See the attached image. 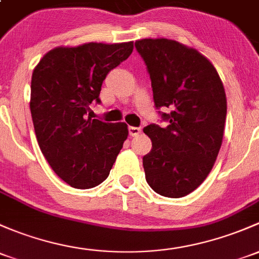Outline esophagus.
<instances>
[{
  "label": "esophagus",
  "instance_id": "1",
  "mask_svg": "<svg viewBox=\"0 0 259 259\" xmlns=\"http://www.w3.org/2000/svg\"><path fill=\"white\" fill-rule=\"evenodd\" d=\"M141 133V129L140 127H137V126H129V134L132 135V137H135V135L140 134Z\"/></svg>",
  "mask_w": 259,
  "mask_h": 259
}]
</instances>
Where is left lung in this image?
Here are the masks:
<instances>
[{
  "mask_svg": "<svg viewBox=\"0 0 259 259\" xmlns=\"http://www.w3.org/2000/svg\"><path fill=\"white\" fill-rule=\"evenodd\" d=\"M135 48L150 75L155 108L167 122L144 127L152 143L143 157L146 182L165 197H184L205 181L221 148L223 84L207 58L176 40L146 38ZM166 107L167 113L159 110Z\"/></svg>",
  "mask_w": 259,
  "mask_h": 259,
  "instance_id": "left-lung-1",
  "label": "left lung"
}]
</instances>
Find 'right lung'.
Instances as JSON below:
<instances>
[{
	"label": "right lung",
	"mask_w": 259,
	"mask_h": 259,
	"mask_svg": "<svg viewBox=\"0 0 259 259\" xmlns=\"http://www.w3.org/2000/svg\"><path fill=\"white\" fill-rule=\"evenodd\" d=\"M133 42L87 43L48 52L33 70L31 114L40 151L74 189H92L109 176L127 138L125 122L92 119L108 73L132 54Z\"/></svg>",
	"instance_id": "1"
}]
</instances>
